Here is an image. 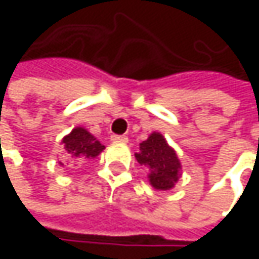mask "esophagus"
<instances>
[{"instance_id":"34e87169","label":"esophagus","mask_w":259,"mask_h":259,"mask_svg":"<svg viewBox=\"0 0 259 259\" xmlns=\"http://www.w3.org/2000/svg\"><path fill=\"white\" fill-rule=\"evenodd\" d=\"M111 141H114V142H127L129 138L124 136V135H112L111 136Z\"/></svg>"}]
</instances>
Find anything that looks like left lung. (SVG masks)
Here are the masks:
<instances>
[{"instance_id":"left-lung-1","label":"left lung","mask_w":259,"mask_h":259,"mask_svg":"<svg viewBox=\"0 0 259 259\" xmlns=\"http://www.w3.org/2000/svg\"><path fill=\"white\" fill-rule=\"evenodd\" d=\"M135 156L141 165L150 169L148 179L153 187L168 190L179 180L181 169L179 157L160 133H151L147 141H142L139 153Z\"/></svg>"}]
</instances>
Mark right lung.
I'll return each instance as SVG.
<instances>
[{
	"mask_svg": "<svg viewBox=\"0 0 259 259\" xmlns=\"http://www.w3.org/2000/svg\"><path fill=\"white\" fill-rule=\"evenodd\" d=\"M63 144L66 148L67 159L96 157L105 148V145H102L88 130L82 129V127L72 130V133L63 139Z\"/></svg>",
	"mask_w": 259,
	"mask_h": 259,
	"instance_id": "right-lung-1",
	"label": "right lung"
}]
</instances>
